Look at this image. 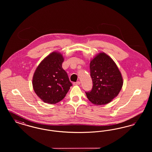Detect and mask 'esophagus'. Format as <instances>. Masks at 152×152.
Segmentation results:
<instances>
[{"instance_id":"1","label":"esophagus","mask_w":152,"mask_h":152,"mask_svg":"<svg viewBox=\"0 0 152 152\" xmlns=\"http://www.w3.org/2000/svg\"><path fill=\"white\" fill-rule=\"evenodd\" d=\"M73 84L74 85V86H78V85H80V81H76V82H74L73 83Z\"/></svg>"}]
</instances>
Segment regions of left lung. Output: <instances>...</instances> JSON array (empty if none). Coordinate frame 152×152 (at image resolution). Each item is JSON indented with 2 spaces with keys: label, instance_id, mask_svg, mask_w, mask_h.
Returning a JSON list of instances; mask_svg holds the SVG:
<instances>
[{
  "label": "left lung",
  "instance_id": "1",
  "mask_svg": "<svg viewBox=\"0 0 152 152\" xmlns=\"http://www.w3.org/2000/svg\"><path fill=\"white\" fill-rule=\"evenodd\" d=\"M90 75L93 86L86 94L88 100L95 105L110 102L123 87L122 76L117 66L105 53H100L91 61Z\"/></svg>",
  "mask_w": 152,
  "mask_h": 152
}]
</instances>
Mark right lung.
<instances>
[{
	"instance_id": "add662e5",
	"label": "right lung",
	"mask_w": 152,
	"mask_h": 152,
	"mask_svg": "<svg viewBox=\"0 0 152 152\" xmlns=\"http://www.w3.org/2000/svg\"><path fill=\"white\" fill-rule=\"evenodd\" d=\"M63 61L61 54L53 52L40 63L34 73V91L45 103L53 104L61 101L72 86L62 68Z\"/></svg>"
}]
</instances>
